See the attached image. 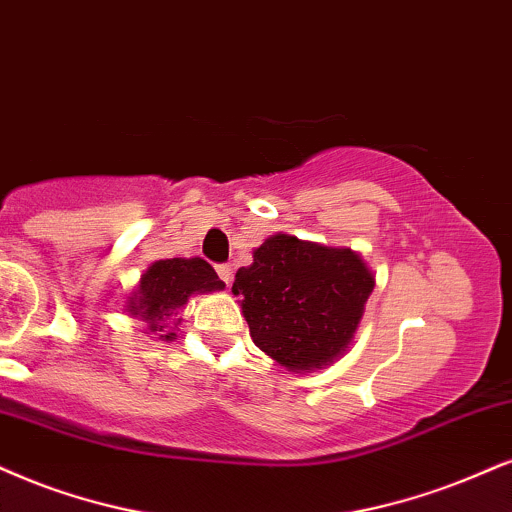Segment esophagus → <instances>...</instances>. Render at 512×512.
<instances>
[{
  "instance_id": "34e87169",
  "label": "esophagus",
  "mask_w": 512,
  "mask_h": 512,
  "mask_svg": "<svg viewBox=\"0 0 512 512\" xmlns=\"http://www.w3.org/2000/svg\"><path fill=\"white\" fill-rule=\"evenodd\" d=\"M216 270H218V277H220V280H223L225 285L230 287V282H232V268H230V266H225V263H223V266H216Z\"/></svg>"
}]
</instances>
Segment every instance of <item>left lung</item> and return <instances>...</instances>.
<instances>
[{
    "label": "left lung",
    "mask_w": 512,
    "mask_h": 512,
    "mask_svg": "<svg viewBox=\"0 0 512 512\" xmlns=\"http://www.w3.org/2000/svg\"><path fill=\"white\" fill-rule=\"evenodd\" d=\"M372 289L375 275L356 251L292 235L268 237L232 285L254 344L292 372L344 356Z\"/></svg>",
    "instance_id": "1"
}]
</instances>
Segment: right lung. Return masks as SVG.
<instances>
[{
  "instance_id": "right-lung-1",
  "label": "right lung",
  "mask_w": 512,
  "mask_h": 512,
  "mask_svg": "<svg viewBox=\"0 0 512 512\" xmlns=\"http://www.w3.org/2000/svg\"><path fill=\"white\" fill-rule=\"evenodd\" d=\"M223 287L225 282L204 258H166V261L151 263L144 270L140 285L132 292L125 311L144 320L149 332H159L163 342H173L178 337L173 330L178 327L180 318L173 320V330H166L168 320L178 315L189 296L220 292Z\"/></svg>"
}]
</instances>
